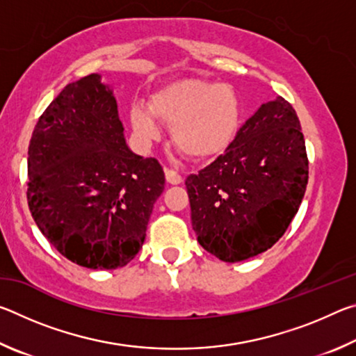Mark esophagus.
<instances>
[{"label": "esophagus", "mask_w": 356, "mask_h": 356, "mask_svg": "<svg viewBox=\"0 0 356 356\" xmlns=\"http://www.w3.org/2000/svg\"><path fill=\"white\" fill-rule=\"evenodd\" d=\"M165 176H166V180L170 184H172V185H179V184H182V176H180V174L177 172V171H174V170H171V168H165Z\"/></svg>", "instance_id": "obj_1"}]
</instances>
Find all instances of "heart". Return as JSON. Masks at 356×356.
I'll return each mask as SVG.
<instances>
[{"instance_id": "heart-1", "label": "heart", "mask_w": 356, "mask_h": 356, "mask_svg": "<svg viewBox=\"0 0 356 356\" xmlns=\"http://www.w3.org/2000/svg\"><path fill=\"white\" fill-rule=\"evenodd\" d=\"M147 107L135 105L130 124L143 140L159 135L156 120L171 127L176 147L191 160H212L236 140L242 120L236 89L202 78H180L150 95Z\"/></svg>"}]
</instances>
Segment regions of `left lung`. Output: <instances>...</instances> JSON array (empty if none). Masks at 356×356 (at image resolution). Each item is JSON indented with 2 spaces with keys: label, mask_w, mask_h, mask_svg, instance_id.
<instances>
[{
  "label": "left lung",
  "mask_w": 356,
  "mask_h": 356,
  "mask_svg": "<svg viewBox=\"0 0 356 356\" xmlns=\"http://www.w3.org/2000/svg\"><path fill=\"white\" fill-rule=\"evenodd\" d=\"M308 165L292 105L282 97L264 104L225 154L185 180L197 242L225 262L272 248L298 212Z\"/></svg>",
  "instance_id": "8db88e82"
}]
</instances>
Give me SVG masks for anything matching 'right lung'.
Segmentation results:
<instances>
[{
    "mask_svg": "<svg viewBox=\"0 0 356 356\" xmlns=\"http://www.w3.org/2000/svg\"><path fill=\"white\" fill-rule=\"evenodd\" d=\"M28 206L45 238L92 270L127 265L141 250L163 168L131 152L113 91L91 74L65 86L28 147Z\"/></svg>",
    "mask_w": 356,
    "mask_h": 356,
    "instance_id": "obj_1",
    "label": "right lung"
}]
</instances>
